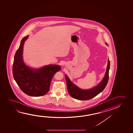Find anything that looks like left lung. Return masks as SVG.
Segmentation results:
<instances>
[{"label":"left lung","mask_w":133,"mask_h":133,"mask_svg":"<svg viewBox=\"0 0 133 133\" xmlns=\"http://www.w3.org/2000/svg\"><path fill=\"white\" fill-rule=\"evenodd\" d=\"M107 45V43H106ZM110 68V61L108 58L107 70L104 77L97 86L91 89L83 90L77 87L65 75L66 81L68 91L70 96L74 99L79 100H88L93 98L102 92L107 85L109 81V70Z\"/></svg>","instance_id":"1"}]
</instances>
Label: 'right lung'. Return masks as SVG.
I'll return each instance as SVG.
<instances>
[{
    "instance_id": "1",
    "label": "right lung",
    "mask_w": 133,
    "mask_h": 133,
    "mask_svg": "<svg viewBox=\"0 0 133 133\" xmlns=\"http://www.w3.org/2000/svg\"><path fill=\"white\" fill-rule=\"evenodd\" d=\"M28 36L23 38L16 52L12 67L13 77L20 89L31 96H41L48 93L53 77L61 70L60 66L50 64L33 70L26 66L23 59L24 42Z\"/></svg>"
}]
</instances>
